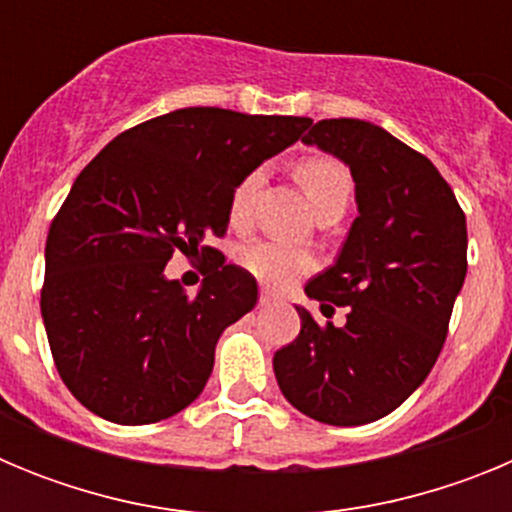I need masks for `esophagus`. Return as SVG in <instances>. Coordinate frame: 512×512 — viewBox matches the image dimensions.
<instances>
[{
  "label": "esophagus",
  "mask_w": 512,
  "mask_h": 512,
  "mask_svg": "<svg viewBox=\"0 0 512 512\" xmlns=\"http://www.w3.org/2000/svg\"><path fill=\"white\" fill-rule=\"evenodd\" d=\"M271 302H274V295H271L269 289H261V295H259V305H261V307H266V305H271Z\"/></svg>",
  "instance_id": "obj_1"
}]
</instances>
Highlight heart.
<instances>
[{
  "instance_id": "heart-1",
  "label": "heart",
  "mask_w": 512,
  "mask_h": 512,
  "mask_svg": "<svg viewBox=\"0 0 512 512\" xmlns=\"http://www.w3.org/2000/svg\"><path fill=\"white\" fill-rule=\"evenodd\" d=\"M297 176H300L302 187H305L307 200L312 202V210H318L325 202L333 200L348 202V197H351V176H348L346 166L338 164L336 158H305L300 169H297ZM261 182H264V171L259 169L251 171L235 187L233 197H230V220H233V225L248 223ZM235 259L248 274H253L259 282L269 284V287H284V284L305 274L312 266L310 251L282 241H251L238 248Z\"/></svg>"
}]
</instances>
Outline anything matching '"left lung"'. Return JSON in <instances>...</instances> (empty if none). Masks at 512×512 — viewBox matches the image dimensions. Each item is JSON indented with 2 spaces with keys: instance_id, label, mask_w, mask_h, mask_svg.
<instances>
[{
  "instance_id": "left-lung-1",
  "label": "left lung",
  "mask_w": 512,
  "mask_h": 512,
  "mask_svg": "<svg viewBox=\"0 0 512 512\" xmlns=\"http://www.w3.org/2000/svg\"><path fill=\"white\" fill-rule=\"evenodd\" d=\"M302 143L354 179L359 215L336 264L305 287L320 310L348 315L320 328L295 305L300 336L274 354V374L307 418L364 425L400 408L441 354L467 277V217L436 166L374 122L320 120Z\"/></svg>"
}]
</instances>
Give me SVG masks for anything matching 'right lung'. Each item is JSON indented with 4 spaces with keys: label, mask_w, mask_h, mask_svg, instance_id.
Here are the masks:
<instances>
[{
    "label": "right lung",
    "mask_w": 512,
    "mask_h": 512,
    "mask_svg": "<svg viewBox=\"0 0 512 512\" xmlns=\"http://www.w3.org/2000/svg\"><path fill=\"white\" fill-rule=\"evenodd\" d=\"M310 125L187 107L125 130L76 176L45 241L40 312L58 374L84 408L146 425L200 397L217 338L253 310L259 287L220 264L187 295L166 264L223 235L235 187Z\"/></svg>",
    "instance_id": "add662e5"
}]
</instances>
